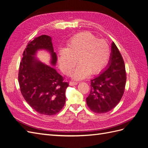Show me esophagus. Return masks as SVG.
<instances>
[{"label":"esophagus","instance_id":"34e87169","mask_svg":"<svg viewBox=\"0 0 148 148\" xmlns=\"http://www.w3.org/2000/svg\"><path fill=\"white\" fill-rule=\"evenodd\" d=\"M78 84L77 82H72V81L70 82V86H74V85H76V84Z\"/></svg>","mask_w":148,"mask_h":148}]
</instances>
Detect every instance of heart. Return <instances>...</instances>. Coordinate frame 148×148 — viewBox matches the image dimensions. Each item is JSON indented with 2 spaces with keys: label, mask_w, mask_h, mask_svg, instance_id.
<instances>
[{
  "label": "heart",
  "mask_w": 148,
  "mask_h": 148,
  "mask_svg": "<svg viewBox=\"0 0 148 148\" xmlns=\"http://www.w3.org/2000/svg\"><path fill=\"white\" fill-rule=\"evenodd\" d=\"M110 57L108 42L89 31L79 33L71 38L67 48L59 52V64L62 71L69 74L79 62L73 72L75 79H80L89 75H95L104 68Z\"/></svg>",
  "instance_id": "1"
}]
</instances>
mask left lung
<instances>
[{"label": "left lung", "mask_w": 148, "mask_h": 148, "mask_svg": "<svg viewBox=\"0 0 148 148\" xmlns=\"http://www.w3.org/2000/svg\"><path fill=\"white\" fill-rule=\"evenodd\" d=\"M126 80L123 57L113 42L107 68L91 80V91L86 98L89 108L97 114L108 112L114 109L123 96Z\"/></svg>", "instance_id": "obj_1"}]
</instances>
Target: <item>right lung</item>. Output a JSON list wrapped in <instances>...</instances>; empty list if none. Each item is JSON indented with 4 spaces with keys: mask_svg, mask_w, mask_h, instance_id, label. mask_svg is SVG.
Segmentation results:
<instances>
[{
    "mask_svg": "<svg viewBox=\"0 0 148 148\" xmlns=\"http://www.w3.org/2000/svg\"><path fill=\"white\" fill-rule=\"evenodd\" d=\"M44 49L51 53V64L56 65L57 56L53 52L52 39L41 35L29 41L23 53L20 64L18 82L25 101L40 114L53 115L65 105V91L69 83L54 68L39 61L37 51Z\"/></svg>",
    "mask_w": 148,
    "mask_h": 148,
    "instance_id": "obj_1",
    "label": "right lung"
}]
</instances>
